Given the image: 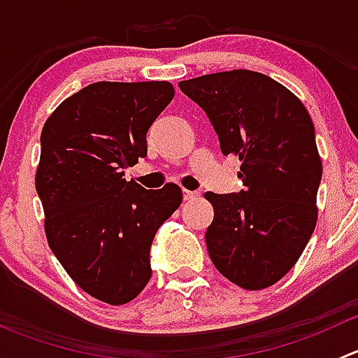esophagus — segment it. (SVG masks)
<instances>
[{"mask_svg":"<svg viewBox=\"0 0 358 358\" xmlns=\"http://www.w3.org/2000/svg\"><path fill=\"white\" fill-rule=\"evenodd\" d=\"M199 197V192H192V190H183V199L185 201H196Z\"/></svg>","mask_w":358,"mask_h":358,"instance_id":"1","label":"esophagus"}]
</instances>
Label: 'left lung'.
Listing matches in <instances>:
<instances>
[{
    "label": "left lung",
    "mask_w": 358,
    "mask_h": 358,
    "mask_svg": "<svg viewBox=\"0 0 358 358\" xmlns=\"http://www.w3.org/2000/svg\"><path fill=\"white\" fill-rule=\"evenodd\" d=\"M178 86L208 114L222 152L241 161V192L204 196L215 209L209 258L230 282L265 289L294 266L315 229L322 161L312 117L262 72H215Z\"/></svg>",
    "instance_id": "1"
}]
</instances>
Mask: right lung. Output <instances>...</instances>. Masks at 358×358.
I'll use <instances>...</instances> for the list:
<instances>
[{
	"instance_id": "obj_1",
	"label": "right lung",
	"mask_w": 358,
	"mask_h": 358,
	"mask_svg": "<svg viewBox=\"0 0 358 358\" xmlns=\"http://www.w3.org/2000/svg\"><path fill=\"white\" fill-rule=\"evenodd\" d=\"M173 96L168 81L93 83L43 126L36 190L48 246L83 291L109 305L147 286L154 236L182 204L175 183L145 190L124 178Z\"/></svg>"
}]
</instances>
